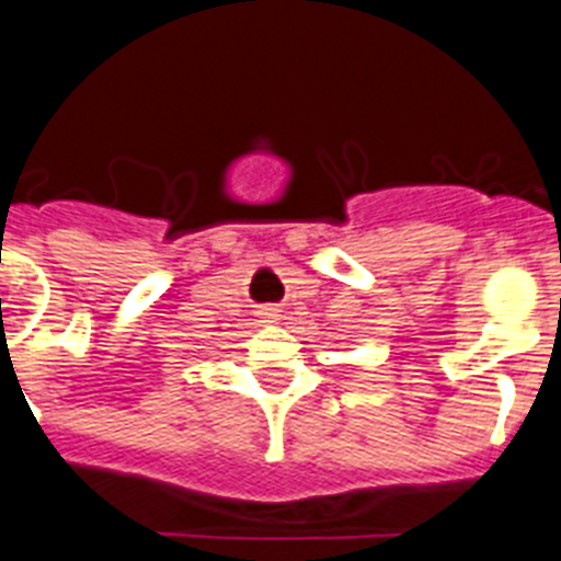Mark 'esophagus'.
Wrapping results in <instances>:
<instances>
[{
  "mask_svg": "<svg viewBox=\"0 0 561 561\" xmlns=\"http://www.w3.org/2000/svg\"><path fill=\"white\" fill-rule=\"evenodd\" d=\"M264 314H266V317H275V314H277V311H275V309H266V311H264Z\"/></svg>",
  "mask_w": 561,
  "mask_h": 561,
  "instance_id": "obj_1",
  "label": "esophagus"
}]
</instances>
